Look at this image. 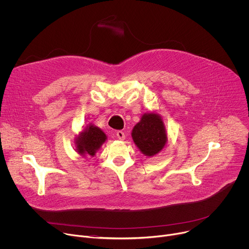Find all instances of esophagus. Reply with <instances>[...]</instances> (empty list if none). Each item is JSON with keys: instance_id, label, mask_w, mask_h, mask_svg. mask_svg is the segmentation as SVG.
Instances as JSON below:
<instances>
[{"instance_id": "esophagus-1", "label": "esophagus", "mask_w": 249, "mask_h": 249, "mask_svg": "<svg viewBox=\"0 0 249 249\" xmlns=\"http://www.w3.org/2000/svg\"><path fill=\"white\" fill-rule=\"evenodd\" d=\"M116 136H117V138H118L119 140H121V141H123V140L125 139V134H124L123 131H117V132H116Z\"/></svg>"}]
</instances>
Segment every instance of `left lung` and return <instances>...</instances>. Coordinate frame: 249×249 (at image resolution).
<instances>
[{"mask_svg":"<svg viewBox=\"0 0 249 249\" xmlns=\"http://www.w3.org/2000/svg\"><path fill=\"white\" fill-rule=\"evenodd\" d=\"M138 149L147 157H154L165 146L167 136L161 117L158 113H145L132 130Z\"/></svg>","mask_w":249,"mask_h":249,"instance_id":"1","label":"left lung"}]
</instances>
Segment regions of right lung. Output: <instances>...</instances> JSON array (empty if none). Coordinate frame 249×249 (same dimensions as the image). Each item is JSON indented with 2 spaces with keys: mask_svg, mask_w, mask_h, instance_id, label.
Here are the masks:
<instances>
[{
  "mask_svg": "<svg viewBox=\"0 0 249 249\" xmlns=\"http://www.w3.org/2000/svg\"><path fill=\"white\" fill-rule=\"evenodd\" d=\"M106 139L107 137L100 128L90 124L77 137L76 151L83 157H93Z\"/></svg>",
  "mask_w": 249,
  "mask_h": 249,
  "instance_id": "1",
  "label": "right lung"
}]
</instances>
